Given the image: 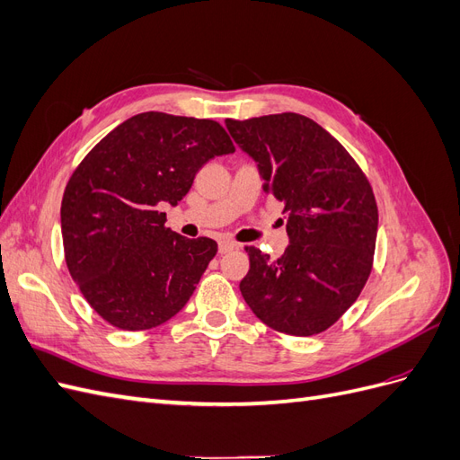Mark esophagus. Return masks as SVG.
Listing matches in <instances>:
<instances>
[{
    "label": "esophagus",
    "instance_id": "34e87169",
    "mask_svg": "<svg viewBox=\"0 0 460 460\" xmlns=\"http://www.w3.org/2000/svg\"><path fill=\"white\" fill-rule=\"evenodd\" d=\"M238 247H240L238 242L228 240V238L218 242V252H220V253H228V252H232V249H238Z\"/></svg>",
    "mask_w": 460,
    "mask_h": 460
}]
</instances>
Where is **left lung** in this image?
<instances>
[{"label": "left lung", "instance_id": "1", "mask_svg": "<svg viewBox=\"0 0 460 460\" xmlns=\"http://www.w3.org/2000/svg\"><path fill=\"white\" fill-rule=\"evenodd\" d=\"M226 128L259 163L262 191L284 203L289 235L274 261L245 247L242 296L269 328L314 336L338 323L370 276L378 234L372 186L349 151L309 117L226 119Z\"/></svg>", "mask_w": 460, "mask_h": 460}]
</instances>
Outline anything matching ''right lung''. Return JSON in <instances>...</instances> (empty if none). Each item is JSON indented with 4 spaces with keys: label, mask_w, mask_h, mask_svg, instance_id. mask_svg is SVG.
<instances>
[{
    "label": "right lung",
    "mask_w": 460,
    "mask_h": 460,
    "mask_svg": "<svg viewBox=\"0 0 460 460\" xmlns=\"http://www.w3.org/2000/svg\"><path fill=\"white\" fill-rule=\"evenodd\" d=\"M234 151L217 120L147 111L76 166L61 201L65 261L105 323L137 332L182 311L218 245L166 228L161 208L186 196L208 159Z\"/></svg>",
    "instance_id": "right-lung-1"
}]
</instances>
